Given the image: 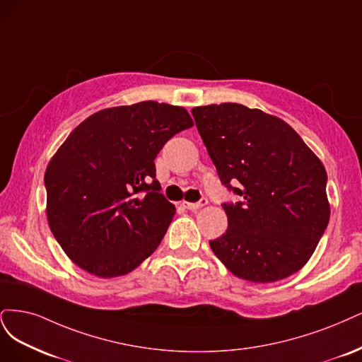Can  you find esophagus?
I'll return each instance as SVG.
<instances>
[{"instance_id":"34e87169","label":"esophagus","mask_w":362,"mask_h":362,"mask_svg":"<svg viewBox=\"0 0 362 362\" xmlns=\"http://www.w3.org/2000/svg\"><path fill=\"white\" fill-rule=\"evenodd\" d=\"M207 204V198H202L200 202H197V203H188V202H183L182 203V206L185 207V209H188V211H197V209H200V207H203V206H206Z\"/></svg>"}]
</instances>
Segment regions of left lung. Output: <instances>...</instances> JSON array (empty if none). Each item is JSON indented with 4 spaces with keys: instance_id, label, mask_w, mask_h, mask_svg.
Returning <instances> with one entry per match:
<instances>
[{
    "instance_id": "left-lung-1",
    "label": "left lung",
    "mask_w": 362,
    "mask_h": 362,
    "mask_svg": "<svg viewBox=\"0 0 362 362\" xmlns=\"http://www.w3.org/2000/svg\"><path fill=\"white\" fill-rule=\"evenodd\" d=\"M191 112L221 182L242 197L223 204L228 227L209 242L216 257L252 283L302 269L329 223L322 160L293 127L262 110L221 103Z\"/></svg>"
}]
</instances>
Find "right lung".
<instances>
[{"label": "right lung", "mask_w": 362, "mask_h": 362, "mask_svg": "<svg viewBox=\"0 0 362 362\" xmlns=\"http://www.w3.org/2000/svg\"><path fill=\"white\" fill-rule=\"evenodd\" d=\"M194 124L182 107L155 100L100 110L66 138L45 171L46 216L81 269L132 272L165 236L176 207L162 195L155 158Z\"/></svg>", "instance_id": "right-lung-1"}]
</instances>
